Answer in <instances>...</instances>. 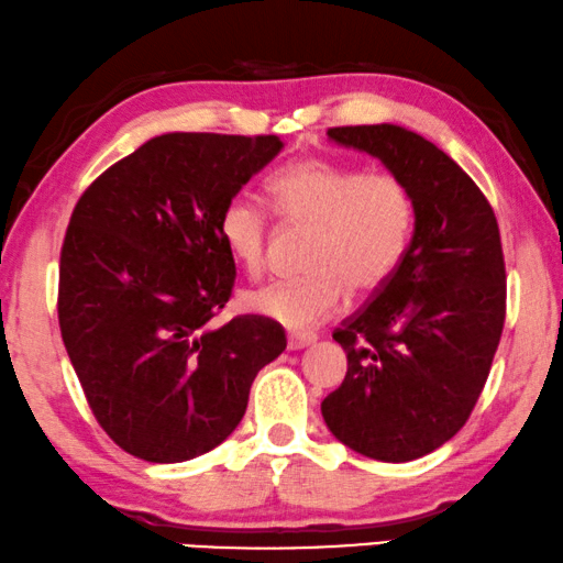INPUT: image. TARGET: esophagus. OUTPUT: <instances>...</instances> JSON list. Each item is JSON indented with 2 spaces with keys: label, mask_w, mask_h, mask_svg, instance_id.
Masks as SVG:
<instances>
[{
  "label": "esophagus",
  "mask_w": 563,
  "mask_h": 563,
  "mask_svg": "<svg viewBox=\"0 0 563 563\" xmlns=\"http://www.w3.org/2000/svg\"><path fill=\"white\" fill-rule=\"evenodd\" d=\"M316 342V334H300V331H290L288 334V350H303V346H311Z\"/></svg>",
  "instance_id": "1"
}]
</instances>
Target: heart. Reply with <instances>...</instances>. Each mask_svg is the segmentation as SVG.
Masks as SVG:
<instances>
[{
	"mask_svg": "<svg viewBox=\"0 0 563 563\" xmlns=\"http://www.w3.org/2000/svg\"><path fill=\"white\" fill-rule=\"evenodd\" d=\"M275 206L288 221L316 224L308 247L311 273L267 283L242 296L247 311L288 329H311L342 308L346 285L377 290L398 273L416 232V201L393 173H364L321 157L283 165L267 180ZM219 240L244 273L265 267L267 217L250 199L227 201Z\"/></svg>",
	"mask_w": 563,
	"mask_h": 563,
	"instance_id": "obj_1",
	"label": "heart"
}]
</instances>
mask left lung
I'll use <instances>...</instances> for the list:
<instances>
[{
    "label": "left lung",
    "mask_w": 563,
    "mask_h": 563,
    "mask_svg": "<svg viewBox=\"0 0 563 563\" xmlns=\"http://www.w3.org/2000/svg\"><path fill=\"white\" fill-rule=\"evenodd\" d=\"M327 134L406 180L416 232L398 273L334 331L346 377L321 413L357 454L410 462L462 429L487 383L505 323L500 229L477 184L421 134L398 124Z\"/></svg>",
    "instance_id": "8db88e82"
}]
</instances>
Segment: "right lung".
I'll list each match as a JSON object with an SVG mask.
<instances>
[{"instance_id": "obj_1", "label": "right lung", "mask_w": 563, "mask_h": 563, "mask_svg": "<svg viewBox=\"0 0 563 563\" xmlns=\"http://www.w3.org/2000/svg\"><path fill=\"white\" fill-rule=\"evenodd\" d=\"M283 150L275 134L168 132L86 188L60 250L58 321L101 429L126 454L188 462L242 421L285 350L265 316L213 323L234 260L219 213Z\"/></svg>"}]
</instances>
